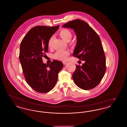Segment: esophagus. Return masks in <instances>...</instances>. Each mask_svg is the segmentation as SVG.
<instances>
[{"label":"esophagus","mask_w":127,"mask_h":127,"mask_svg":"<svg viewBox=\"0 0 127 127\" xmlns=\"http://www.w3.org/2000/svg\"><path fill=\"white\" fill-rule=\"evenodd\" d=\"M62 62H63V64L64 65H66V63H67V62H66V61H63Z\"/></svg>","instance_id":"1"}]
</instances>
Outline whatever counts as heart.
Returning <instances> with one entry per match:
<instances>
[{
    "label": "heart",
    "mask_w": 127,
    "mask_h": 127,
    "mask_svg": "<svg viewBox=\"0 0 127 127\" xmlns=\"http://www.w3.org/2000/svg\"><path fill=\"white\" fill-rule=\"evenodd\" d=\"M59 35L65 41L68 42L71 40L73 36L72 33L70 30L66 29H62L59 32ZM54 36H50L49 38L48 42V48H51L52 47L53 41L54 40ZM74 41H71L70 42V44L72 45ZM70 54V52L68 50H58L54 55L55 59L59 61H64L66 60L67 57Z\"/></svg>",
    "instance_id": "1"
}]
</instances>
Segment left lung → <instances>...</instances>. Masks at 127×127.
<instances>
[{"instance_id": "obj_1", "label": "left lung", "mask_w": 127, "mask_h": 127, "mask_svg": "<svg viewBox=\"0 0 127 127\" xmlns=\"http://www.w3.org/2000/svg\"><path fill=\"white\" fill-rule=\"evenodd\" d=\"M74 30L77 43L73 56L85 63L76 68L72 78L76 85L84 90H90L99 84L106 70V57L99 36L86 22L79 19L63 26Z\"/></svg>"}]
</instances>
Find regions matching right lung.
Masks as SVG:
<instances>
[{
    "label": "right lung",
    "instance_id": "1",
    "mask_svg": "<svg viewBox=\"0 0 127 127\" xmlns=\"http://www.w3.org/2000/svg\"><path fill=\"white\" fill-rule=\"evenodd\" d=\"M59 27L36 26L28 32L20 44L19 58L25 78L31 88L39 93L48 92L54 87L63 66L61 61L54 60L47 65L42 61L48 51V39Z\"/></svg>",
    "mask_w": 127,
    "mask_h": 127
}]
</instances>
